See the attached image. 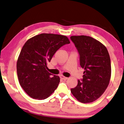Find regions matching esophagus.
<instances>
[{
	"mask_svg": "<svg viewBox=\"0 0 124 124\" xmlns=\"http://www.w3.org/2000/svg\"><path fill=\"white\" fill-rule=\"evenodd\" d=\"M60 77H61V79H62L63 80H67V79H68V78H67V77H64L63 76H61Z\"/></svg>",
	"mask_w": 124,
	"mask_h": 124,
	"instance_id": "1",
	"label": "esophagus"
}]
</instances>
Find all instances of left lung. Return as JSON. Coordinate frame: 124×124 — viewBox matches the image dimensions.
Listing matches in <instances>:
<instances>
[{
	"mask_svg": "<svg viewBox=\"0 0 124 124\" xmlns=\"http://www.w3.org/2000/svg\"><path fill=\"white\" fill-rule=\"evenodd\" d=\"M79 54L80 65L84 70L83 79L78 80L77 85L70 89L78 101L91 103L104 93L111 77V62L106 47L90 36H72Z\"/></svg>",
	"mask_w": 124,
	"mask_h": 124,
	"instance_id": "8db88e82",
	"label": "left lung"
}]
</instances>
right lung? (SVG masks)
<instances>
[{
	"instance_id": "add662e5",
	"label": "right lung",
	"mask_w": 124,
	"mask_h": 124,
	"mask_svg": "<svg viewBox=\"0 0 124 124\" xmlns=\"http://www.w3.org/2000/svg\"><path fill=\"white\" fill-rule=\"evenodd\" d=\"M70 43L66 36L52 34L37 35L25 42L16 69L19 83L30 97L45 99L57 88L60 77L49 73L47 64L59 48Z\"/></svg>"
}]
</instances>
